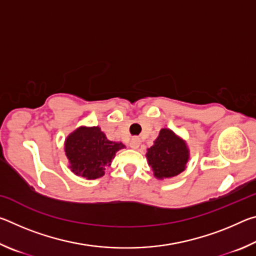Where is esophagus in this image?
I'll return each instance as SVG.
<instances>
[{
  "label": "esophagus",
  "mask_w": 256,
  "mask_h": 256,
  "mask_svg": "<svg viewBox=\"0 0 256 256\" xmlns=\"http://www.w3.org/2000/svg\"><path fill=\"white\" fill-rule=\"evenodd\" d=\"M128 146H130V148H132V149H138V146H140V140H138V138H133L132 140L130 141Z\"/></svg>",
  "instance_id": "1"
}]
</instances>
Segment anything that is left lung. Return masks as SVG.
<instances>
[{"instance_id": "8db88e82", "label": "left lung", "mask_w": 256, "mask_h": 256, "mask_svg": "<svg viewBox=\"0 0 256 256\" xmlns=\"http://www.w3.org/2000/svg\"><path fill=\"white\" fill-rule=\"evenodd\" d=\"M146 157L157 180H168L185 170L190 160V149L183 138L170 128L160 130L154 146L146 150Z\"/></svg>"}]
</instances>
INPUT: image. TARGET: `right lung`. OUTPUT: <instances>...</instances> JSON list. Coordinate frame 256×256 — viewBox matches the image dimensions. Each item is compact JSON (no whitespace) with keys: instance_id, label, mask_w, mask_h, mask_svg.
<instances>
[{"instance_id":"obj_1","label":"right lung","mask_w":256,"mask_h":256,"mask_svg":"<svg viewBox=\"0 0 256 256\" xmlns=\"http://www.w3.org/2000/svg\"><path fill=\"white\" fill-rule=\"evenodd\" d=\"M122 142L110 141L99 126L82 125L71 132L64 142L68 168L73 174L86 180H97L105 175Z\"/></svg>"}]
</instances>
